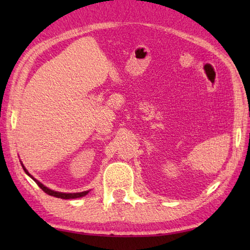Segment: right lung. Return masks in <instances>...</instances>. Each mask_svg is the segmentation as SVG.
<instances>
[{"instance_id": "obj_1", "label": "right lung", "mask_w": 250, "mask_h": 250, "mask_svg": "<svg viewBox=\"0 0 250 250\" xmlns=\"http://www.w3.org/2000/svg\"><path fill=\"white\" fill-rule=\"evenodd\" d=\"M22 164V167H23V170L25 171V173H26V174L31 177V179L34 181V182H36V184L40 186V188L43 189V191L45 192V193H47L48 195H52V196H55V197H58V198H64V200H70V198H78V197H83V196H84V195H87L88 193H89V191H84V192H80V193H62V192H57V191H53V189H50V188H48L47 186H45L44 184H42L40 181H37L35 177H34L33 175H31L28 173V171L26 170V167H25L24 166H23V163H21Z\"/></svg>"}]
</instances>
